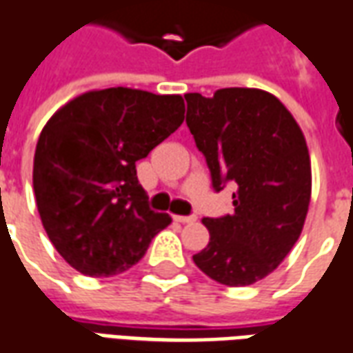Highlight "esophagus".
<instances>
[{
    "instance_id": "1",
    "label": "esophagus",
    "mask_w": 353,
    "mask_h": 353,
    "mask_svg": "<svg viewBox=\"0 0 353 353\" xmlns=\"http://www.w3.org/2000/svg\"><path fill=\"white\" fill-rule=\"evenodd\" d=\"M174 219L179 223H193L196 221V216H174Z\"/></svg>"
}]
</instances>
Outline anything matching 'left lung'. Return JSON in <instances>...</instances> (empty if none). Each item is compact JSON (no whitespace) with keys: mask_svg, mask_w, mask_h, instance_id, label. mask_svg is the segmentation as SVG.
Returning a JSON list of instances; mask_svg holds the SVG:
<instances>
[{"mask_svg":"<svg viewBox=\"0 0 353 353\" xmlns=\"http://www.w3.org/2000/svg\"><path fill=\"white\" fill-rule=\"evenodd\" d=\"M187 125L221 191L235 183V212L204 218L206 248L196 268L228 287L268 277L304 228L312 196V162L304 134L275 95L225 88L214 97L187 93Z\"/></svg>","mask_w":353,"mask_h":353,"instance_id":"1","label":"left lung"}]
</instances>
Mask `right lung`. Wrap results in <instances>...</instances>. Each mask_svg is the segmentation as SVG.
I'll list each match as a JSON object with an SVG mask.
<instances>
[{
  "label": "right lung",
  "instance_id": "1",
  "mask_svg": "<svg viewBox=\"0 0 353 353\" xmlns=\"http://www.w3.org/2000/svg\"><path fill=\"white\" fill-rule=\"evenodd\" d=\"M181 95L130 88L88 91L61 107L39 134L34 194L57 252L90 277L141 260L168 214L149 208L135 162L183 122Z\"/></svg>",
  "mask_w": 353,
  "mask_h": 353
}]
</instances>
